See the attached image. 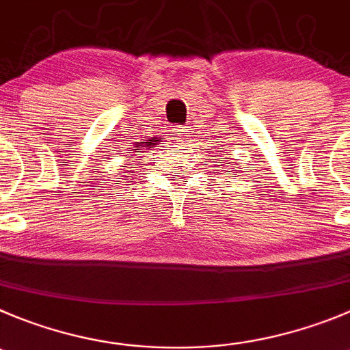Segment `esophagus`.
I'll use <instances>...</instances> for the list:
<instances>
[{
  "instance_id": "obj_1",
  "label": "esophagus",
  "mask_w": 350,
  "mask_h": 350,
  "mask_svg": "<svg viewBox=\"0 0 350 350\" xmlns=\"http://www.w3.org/2000/svg\"><path fill=\"white\" fill-rule=\"evenodd\" d=\"M171 131H172V138H178V139L186 138V135H188L185 127H181V126H174Z\"/></svg>"
}]
</instances>
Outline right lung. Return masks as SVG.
<instances>
[{"instance_id": "1", "label": "right lung", "mask_w": 350, "mask_h": 350, "mask_svg": "<svg viewBox=\"0 0 350 350\" xmlns=\"http://www.w3.org/2000/svg\"><path fill=\"white\" fill-rule=\"evenodd\" d=\"M155 142H159V139H155ZM142 145H150V146H152V145H153V143H152V139H150V142H148V143H145V142H143V143H142ZM142 145H139V146H142Z\"/></svg>"}]
</instances>
